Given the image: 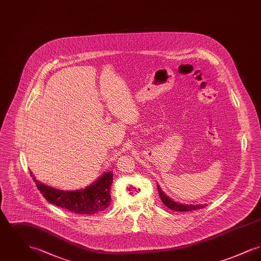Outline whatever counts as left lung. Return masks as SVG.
Returning a JSON list of instances; mask_svg holds the SVG:
<instances>
[{"mask_svg":"<svg viewBox=\"0 0 261 261\" xmlns=\"http://www.w3.org/2000/svg\"><path fill=\"white\" fill-rule=\"evenodd\" d=\"M158 191L160 194V197L162 199V201L164 205H166L167 207H169L170 210L174 211H191L199 210V208H203L204 205L202 204H184V203H179L177 201H175L173 199H170L169 197H167L161 189V187L158 185Z\"/></svg>","mask_w":261,"mask_h":261,"instance_id":"obj_1","label":"left lung"}]
</instances>
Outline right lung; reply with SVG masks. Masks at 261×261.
<instances>
[{
  "mask_svg": "<svg viewBox=\"0 0 261 261\" xmlns=\"http://www.w3.org/2000/svg\"><path fill=\"white\" fill-rule=\"evenodd\" d=\"M38 190L50 203L77 214H94L105 211L111 204V189L113 173L105 172L95 183L85 189L63 191L47 186L36 180L30 172Z\"/></svg>",
  "mask_w": 261,
  "mask_h": 261,
  "instance_id": "obj_1",
  "label": "right lung"
}]
</instances>
